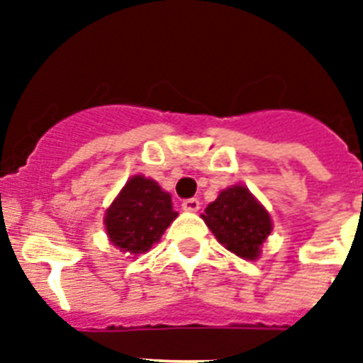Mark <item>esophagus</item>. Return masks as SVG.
<instances>
[{
    "label": "esophagus",
    "mask_w": 363,
    "mask_h": 363,
    "mask_svg": "<svg viewBox=\"0 0 363 363\" xmlns=\"http://www.w3.org/2000/svg\"><path fill=\"white\" fill-rule=\"evenodd\" d=\"M182 209L188 211V213H196L199 209V199L198 198H190L182 201Z\"/></svg>",
    "instance_id": "esophagus-1"
}]
</instances>
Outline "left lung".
Masks as SVG:
<instances>
[{
	"instance_id": "obj_1",
	"label": "left lung",
	"mask_w": 363,
	"mask_h": 363,
	"mask_svg": "<svg viewBox=\"0 0 363 363\" xmlns=\"http://www.w3.org/2000/svg\"><path fill=\"white\" fill-rule=\"evenodd\" d=\"M201 218L218 242L242 259L258 258L273 230L269 213L242 184L222 190Z\"/></svg>"
}]
</instances>
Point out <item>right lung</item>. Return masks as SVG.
Masks as SVG:
<instances>
[{
  "label": "right lung",
  "instance_id": "right-lung-1",
  "mask_svg": "<svg viewBox=\"0 0 363 363\" xmlns=\"http://www.w3.org/2000/svg\"><path fill=\"white\" fill-rule=\"evenodd\" d=\"M171 196L152 179L133 175L105 213L109 241L121 252L145 254L177 218Z\"/></svg>",
  "mask_w": 363,
  "mask_h": 363
}]
</instances>
